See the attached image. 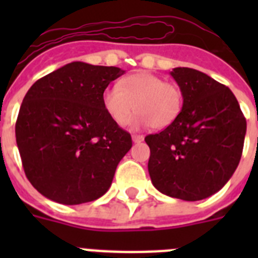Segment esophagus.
I'll use <instances>...</instances> for the list:
<instances>
[{
  "label": "esophagus",
  "instance_id": "34e87169",
  "mask_svg": "<svg viewBox=\"0 0 258 258\" xmlns=\"http://www.w3.org/2000/svg\"><path fill=\"white\" fill-rule=\"evenodd\" d=\"M132 140H133L134 143H141L145 138H143V136H140V134H133Z\"/></svg>",
  "mask_w": 258,
  "mask_h": 258
}]
</instances>
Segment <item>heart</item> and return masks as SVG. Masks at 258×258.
<instances>
[{
    "instance_id": "1",
    "label": "heart",
    "mask_w": 258,
    "mask_h": 258,
    "mask_svg": "<svg viewBox=\"0 0 258 258\" xmlns=\"http://www.w3.org/2000/svg\"><path fill=\"white\" fill-rule=\"evenodd\" d=\"M102 99L106 112L117 125L126 124L137 109L138 113L133 118L136 127L169 126L183 107V95L178 86L145 71L125 77L118 85L108 86Z\"/></svg>"
}]
</instances>
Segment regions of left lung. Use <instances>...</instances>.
Segmentation results:
<instances>
[{
	"instance_id": "1",
	"label": "left lung",
	"mask_w": 258,
	"mask_h": 258,
	"mask_svg": "<svg viewBox=\"0 0 258 258\" xmlns=\"http://www.w3.org/2000/svg\"><path fill=\"white\" fill-rule=\"evenodd\" d=\"M183 95L173 124L145 138L149 173L164 195L197 202L220 191L240 161L247 121L227 86L187 67L170 72Z\"/></svg>"
}]
</instances>
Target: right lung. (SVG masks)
<instances>
[{"label": "right lung", "mask_w": 258, "mask_h": 258, "mask_svg": "<svg viewBox=\"0 0 258 258\" xmlns=\"http://www.w3.org/2000/svg\"><path fill=\"white\" fill-rule=\"evenodd\" d=\"M124 72L72 61L27 92L15 137L27 178L45 198L76 206L107 192L132 137L112 121L102 98Z\"/></svg>", "instance_id": "1"}]
</instances>
